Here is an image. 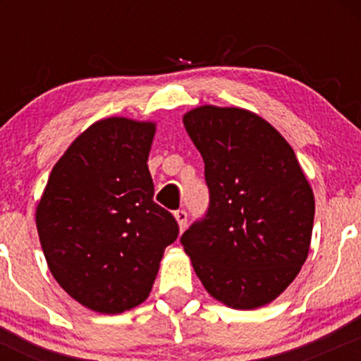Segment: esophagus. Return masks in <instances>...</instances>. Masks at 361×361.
<instances>
[{"label": "esophagus", "instance_id": "1", "mask_svg": "<svg viewBox=\"0 0 361 361\" xmlns=\"http://www.w3.org/2000/svg\"><path fill=\"white\" fill-rule=\"evenodd\" d=\"M175 219L178 222V227H180V231H183L186 227V212H185V210H178V212H175Z\"/></svg>", "mask_w": 361, "mask_h": 361}]
</instances>
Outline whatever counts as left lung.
Here are the masks:
<instances>
[{
	"mask_svg": "<svg viewBox=\"0 0 361 361\" xmlns=\"http://www.w3.org/2000/svg\"><path fill=\"white\" fill-rule=\"evenodd\" d=\"M183 123L205 163L209 214L181 235L207 292L252 310L271 304L305 263L312 186L283 135L255 111L200 105Z\"/></svg>",
	"mask_w": 361,
	"mask_h": 361,
	"instance_id": "8db88e82",
	"label": "left lung"
}]
</instances>
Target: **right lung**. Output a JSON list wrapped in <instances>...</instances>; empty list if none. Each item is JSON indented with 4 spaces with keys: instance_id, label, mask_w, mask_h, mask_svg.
<instances>
[{
    "instance_id": "right-lung-1",
    "label": "right lung",
    "mask_w": 361,
    "mask_h": 361,
    "mask_svg": "<svg viewBox=\"0 0 361 361\" xmlns=\"http://www.w3.org/2000/svg\"><path fill=\"white\" fill-rule=\"evenodd\" d=\"M154 135V120H97L59 157L37 204L49 270L93 312L114 316L142 304L178 235L175 217L152 200Z\"/></svg>"
}]
</instances>
